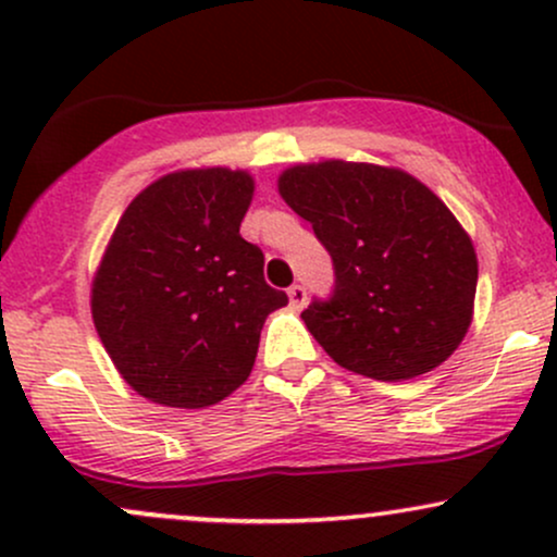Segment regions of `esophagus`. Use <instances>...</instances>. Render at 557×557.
I'll return each mask as SVG.
<instances>
[{
	"mask_svg": "<svg viewBox=\"0 0 557 557\" xmlns=\"http://www.w3.org/2000/svg\"><path fill=\"white\" fill-rule=\"evenodd\" d=\"M287 300H290V309L293 311H300L306 306V290L300 285L287 287Z\"/></svg>",
	"mask_w": 557,
	"mask_h": 557,
	"instance_id": "esophagus-1",
	"label": "esophagus"
}]
</instances>
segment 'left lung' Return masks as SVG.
I'll return each instance as SVG.
<instances>
[{"label":"left lung","instance_id":"8db88e82","mask_svg":"<svg viewBox=\"0 0 557 557\" xmlns=\"http://www.w3.org/2000/svg\"><path fill=\"white\" fill-rule=\"evenodd\" d=\"M277 190L335 264V296L300 314L332 361L403 382L450 359L474 319L479 261L443 198L406 170L345 159L293 164Z\"/></svg>","mask_w":557,"mask_h":557}]
</instances>
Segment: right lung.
<instances>
[{
	"mask_svg": "<svg viewBox=\"0 0 557 557\" xmlns=\"http://www.w3.org/2000/svg\"><path fill=\"white\" fill-rule=\"evenodd\" d=\"M253 175L185 168L146 185L120 216L91 280V317L140 398L207 408L251 374L261 327L287 296L240 238Z\"/></svg>",
	"mask_w": 557,
	"mask_h": 557,
	"instance_id": "right-lung-1",
	"label": "right lung"
}]
</instances>
